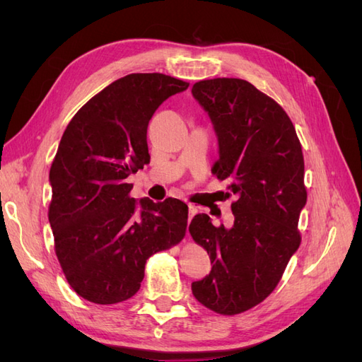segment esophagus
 Masks as SVG:
<instances>
[{"label":"esophagus","instance_id":"esophagus-1","mask_svg":"<svg viewBox=\"0 0 362 362\" xmlns=\"http://www.w3.org/2000/svg\"><path fill=\"white\" fill-rule=\"evenodd\" d=\"M198 213V206L193 205V204H189V222L192 221V217Z\"/></svg>","mask_w":362,"mask_h":362}]
</instances>
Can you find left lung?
Masks as SVG:
<instances>
[{
	"label": "left lung",
	"instance_id": "obj_1",
	"mask_svg": "<svg viewBox=\"0 0 362 362\" xmlns=\"http://www.w3.org/2000/svg\"><path fill=\"white\" fill-rule=\"evenodd\" d=\"M192 93L217 136L213 173L229 181L237 196L231 228L214 226L204 213L193 217L189 231L213 267L192 284V291L211 311L234 315L275 290L300 245L298 223L306 204L302 146L284 108L246 80H204L193 84Z\"/></svg>",
	"mask_w": 362,
	"mask_h": 362
}]
</instances>
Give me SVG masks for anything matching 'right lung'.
<instances>
[{"label": "right lung", "mask_w": 362, "mask_h": 362, "mask_svg": "<svg viewBox=\"0 0 362 362\" xmlns=\"http://www.w3.org/2000/svg\"><path fill=\"white\" fill-rule=\"evenodd\" d=\"M187 87L164 74H129L87 101L64 129L49 170L48 218L64 276L86 300L133 298L146 259L185 235L187 205L136 201L127 178L149 163L152 115Z\"/></svg>", "instance_id": "obj_1"}]
</instances>
